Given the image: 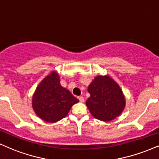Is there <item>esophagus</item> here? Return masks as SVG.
<instances>
[{
  "mask_svg": "<svg viewBox=\"0 0 159 159\" xmlns=\"http://www.w3.org/2000/svg\"><path fill=\"white\" fill-rule=\"evenodd\" d=\"M78 99H79L80 102H83L85 101V99H84V97H83V96H80V97H78Z\"/></svg>",
  "mask_w": 159,
  "mask_h": 159,
  "instance_id": "obj_1",
  "label": "esophagus"
}]
</instances>
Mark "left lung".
<instances>
[{
  "instance_id": "left-lung-1",
  "label": "left lung",
  "mask_w": 159,
  "mask_h": 159,
  "mask_svg": "<svg viewBox=\"0 0 159 159\" xmlns=\"http://www.w3.org/2000/svg\"><path fill=\"white\" fill-rule=\"evenodd\" d=\"M88 91L91 97L86 101V105L96 119L113 120L124 110L125 99L122 91L110 76L95 77Z\"/></svg>"
}]
</instances>
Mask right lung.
I'll return each instance as SVG.
<instances>
[{"label":"right lung","instance_id":"right-lung-1","mask_svg":"<svg viewBox=\"0 0 159 159\" xmlns=\"http://www.w3.org/2000/svg\"><path fill=\"white\" fill-rule=\"evenodd\" d=\"M79 100L60 83V76L53 72L43 80L32 98V106L36 114L48 122L65 118L70 107Z\"/></svg>","mask_w":159,"mask_h":159}]
</instances>
